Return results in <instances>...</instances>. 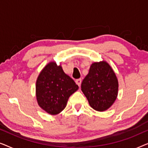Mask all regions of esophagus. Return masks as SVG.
Here are the masks:
<instances>
[{"mask_svg": "<svg viewBox=\"0 0 148 148\" xmlns=\"http://www.w3.org/2000/svg\"><path fill=\"white\" fill-rule=\"evenodd\" d=\"M76 84L78 85L79 87L81 86V84H82V79H77L75 81Z\"/></svg>", "mask_w": 148, "mask_h": 148, "instance_id": "obj_1", "label": "esophagus"}]
</instances>
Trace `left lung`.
I'll list each match as a JSON object with an SVG mask.
<instances>
[{"label":"left lung","instance_id":"1","mask_svg":"<svg viewBox=\"0 0 148 148\" xmlns=\"http://www.w3.org/2000/svg\"><path fill=\"white\" fill-rule=\"evenodd\" d=\"M81 87L90 106L101 112L112 106L118 94L119 84L116 75L104 61L94 62L91 65Z\"/></svg>","mask_w":148,"mask_h":148}]
</instances>
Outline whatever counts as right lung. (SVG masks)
<instances>
[{
    "label": "right lung",
    "mask_w": 148,
    "mask_h": 148,
    "mask_svg": "<svg viewBox=\"0 0 148 148\" xmlns=\"http://www.w3.org/2000/svg\"><path fill=\"white\" fill-rule=\"evenodd\" d=\"M78 88L61 66L51 62L43 69L36 82L38 103L46 112L57 114L64 110L69 98Z\"/></svg>",
    "instance_id": "right-lung-1"
}]
</instances>
